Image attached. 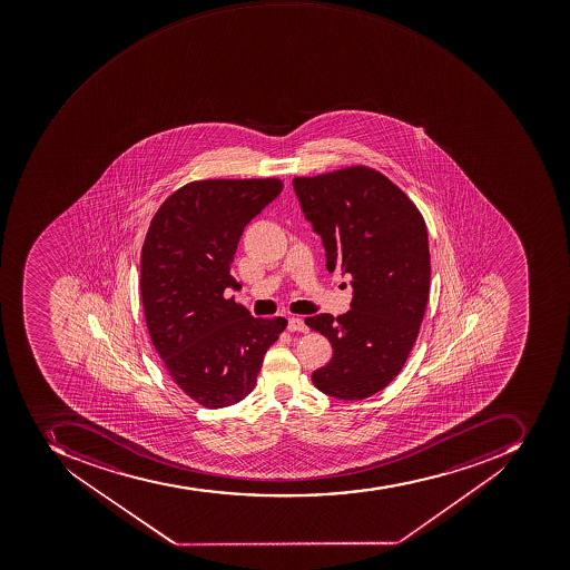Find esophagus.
I'll use <instances>...</instances> for the list:
<instances>
[{
  "label": "esophagus",
  "mask_w": 570,
  "mask_h": 570,
  "mask_svg": "<svg viewBox=\"0 0 570 570\" xmlns=\"http://www.w3.org/2000/svg\"><path fill=\"white\" fill-rule=\"evenodd\" d=\"M287 331L289 332H307V325H305L304 320L298 318V316H293V318L287 320Z\"/></svg>",
  "instance_id": "1"
}]
</instances>
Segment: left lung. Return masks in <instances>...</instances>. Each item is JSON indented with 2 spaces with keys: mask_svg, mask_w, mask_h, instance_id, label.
Masks as SVG:
<instances>
[{
  "mask_svg": "<svg viewBox=\"0 0 570 570\" xmlns=\"http://www.w3.org/2000/svg\"><path fill=\"white\" fill-rule=\"evenodd\" d=\"M293 188L322 238L328 272L352 277L348 313L305 318L334 350L313 384L328 396L364 400L393 382L420 334L430 292L429 230L414 203L373 168L295 177Z\"/></svg>",
  "mask_w": 570,
  "mask_h": 570,
  "instance_id": "8db88e82",
  "label": "left lung"
}]
</instances>
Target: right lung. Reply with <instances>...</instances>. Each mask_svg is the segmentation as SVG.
Masks as SVG:
<instances>
[{"label":"right lung","instance_id":"add662e5","mask_svg":"<svg viewBox=\"0 0 570 570\" xmlns=\"http://www.w3.org/2000/svg\"><path fill=\"white\" fill-rule=\"evenodd\" d=\"M283 190L278 179H206L174 191L141 247L147 328L168 375L206 409L242 402L256 385L284 318H254L226 298L243 229Z\"/></svg>","mask_w":570,"mask_h":570}]
</instances>
